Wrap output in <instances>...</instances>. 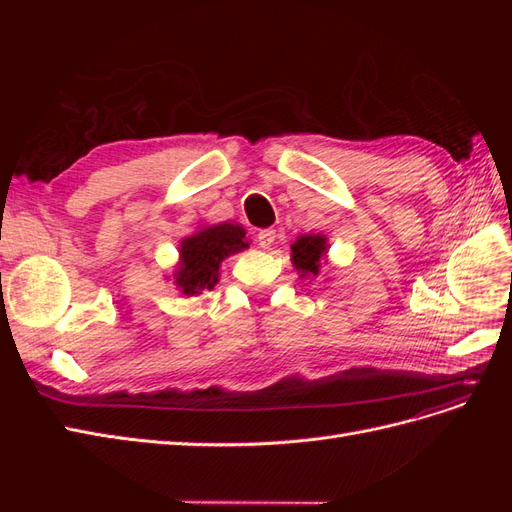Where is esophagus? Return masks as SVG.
Instances as JSON below:
<instances>
[{"mask_svg": "<svg viewBox=\"0 0 512 512\" xmlns=\"http://www.w3.org/2000/svg\"><path fill=\"white\" fill-rule=\"evenodd\" d=\"M275 230L273 228H267V230H260L258 232V245L262 247V250H269V247L273 245V241H275Z\"/></svg>", "mask_w": 512, "mask_h": 512, "instance_id": "obj_1", "label": "esophagus"}]
</instances>
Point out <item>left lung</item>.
<instances>
[{"label":"left lung","instance_id":"left-lung-1","mask_svg":"<svg viewBox=\"0 0 512 512\" xmlns=\"http://www.w3.org/2000/svg\"><path fill=\"white\" fill-rule=\"evenodd\" d=\"M292 267L299 271L301 277H316L324 262H329V241L324 235H299L290 245Z\"/></svg>","mask_w":512,"mask_h":512}]
</instances>
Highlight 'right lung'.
Listing matches in <instances>:
<instances>
[{
	"mask_svg": "<svg viewBox=\"0 0 512 512\" xmlns=\"http://www.w3.org/2000/svg\"><path fill=\"white\" fill-rule=\"evenodd\" d=\"M250 247L245 228L235 222L200 224L196 232L179 243V262L173 271V284L185 297H196L213 290L220 282L222 262Z\"/></svg>",
	"mask_w": 512,
	"mask_h": 512,
	"instance_id": "obj_1",
	"label": "right lung"
}]
</instances>
